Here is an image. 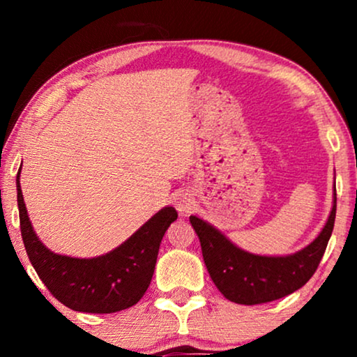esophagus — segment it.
Returning a JSON list of instances; mask_svg holds the SVG:
<instances>
[{
  "instance_id": "obj_1",
  "label": "esophagus",
  "mask_w": 357,
  "mask_h": 357,
  "mask_svg": "<svg viewBox=\"0 0 357 357\" xmlns=\"http://www.w3.org/2000/svg\"><path fill=\"white\" fill-rule=\"evenodd\" d=\"M174 204H175V208H177V211H178L180 214L188 213L190 209L193 208V204H195L192 193H188V192H178V193H175Z\"/></svg>"
}]
</instances>
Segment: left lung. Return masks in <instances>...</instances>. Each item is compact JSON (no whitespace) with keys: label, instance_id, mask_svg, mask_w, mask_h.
I'll use <instances>...</instances> for the list:
<instances>
[{"label":"left lung","instance_id":"8db88e82","mask_svg":"<svg viewBox=\"0 0 357 357\" xmlns=\"http://www.w3.org/2000/svg\"><path fill=\"white\" fill-rule=\"evenodd\" d=\"M336 188L333 208L324 229L309 245L284 257L255 255L229 241L224 234L198 216L190 222L202 243L203 260L221 294L236 304H265L301 289L314 276L324 257L335 226Z\"/></svg>","mask_w":357,"mask_h":357}]
</instances>
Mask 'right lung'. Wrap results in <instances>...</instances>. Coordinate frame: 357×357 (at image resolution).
Masks as SVG:
<instances>
[{
	"label": "right lung",
	"mask_w": 357,
	"mask_h": 357,
	"mask_svg": "<svg viewBox=\"0 0 357 357\" xmlns=\"http://www.w3.org/2000/svg\"><path fill=\"white\" fill-rule=\"evenodd\" d=\"M21 169L16 177L17 208L24 247L33 270L53 297L76 312L112 314L135 305L144 296L154 275L159 245L177 211L165 206L133 236L105 255L76 258L52 252L40 242L24 203Z\"/></svg>",
	"instance_id": "1"
}]
</instances>
